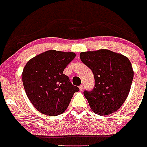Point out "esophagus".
<instances>
[{"label": "esophagus", "mask_w": 147, "mask_h": 147, "mask_svg": "<svg viewBox=\"0 0 147 147\" xmlns=\"http://www.w3.org/2000/svg\"><path fill=\"white\" fill-rule=\"evenodd\" d=\"M79 88H80V90H83V85H80V86H79Z\"/></svg>", "instance_id": "esophagus-1"}]
</instances>
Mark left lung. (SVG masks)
I'll return each mask as SVG.
<instances>
[{"mask_svg":"<svg viewBox=\"0 0 147 147\" xmlns=\"http://www.w3.org/2000/svg\"><path fill=\"white\" fill-rule=\"evenodd\" d=\"M82 62L92 70L95 85L84 90L90 109L99 115L117 111L127 98L134 78L131 61L126 57L107 49L82 52Z\"/></svg>","mask_w":147,"mask_h":147,"instance_id":"obj_1","label":"left lung"}]
</instances>
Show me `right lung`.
<instances>
[{"label": "right lung", "mask_w": 147, "mask_h": 147, "mask_svg": "<svg viewBox=\"0 0 147 147\" xmlns=\"http://www.w3.org/2000/svg\"><path fill=\"white\" fill-rule=\"evenodd\" d=\"M75 53L49 50L31 59L22 72V82L27 97L35 109L49 116L62 114L73 94L80 90L73 86L63 71Z\"/></svg>", "instance_id": "right-lung-1"}]
</instances>
